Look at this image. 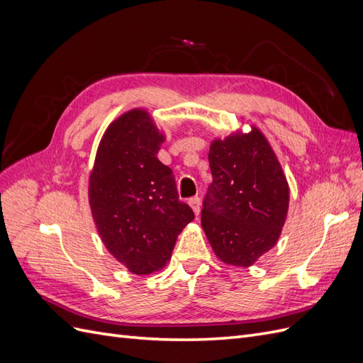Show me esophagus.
Listing matches in <instances>:
<instances>
[{"instance_id":"esophagus-1","label":"esophagus","mask_w":363,"mask_h":363,"mask_svg":"<svg viewBox=\"0 0 363 363\" xmlns=\"http://www.w3.org/2000/svg\"><path fill=\"white\" fill-rule=\"evenodd\" d=\"M189 206L192 207V211H194V213L196 215V216H199L200 215V211H201V201H200V199H199V196H194V199H191L189 200Z\"/></svg>"}]
</instances>
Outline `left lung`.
<instances>
[{
	"mask_svg": "<svg viewBox=\"0 0 363 363\" xmlns=\"http://www.w3.org/2000/svg\"><path fill=\"white\" fill-rule=\"evenodd\" d=\"M212 183L203 203L201 225L219 260L251 267L281 233L289 186L276 152L262 131L213 139L208 150Z\"/></svg>",
	"mask_w": 363,
	"mask_h": 363,
	"instance_id": "left-lung-1",
	"label": "left lung"
}]
</instances>
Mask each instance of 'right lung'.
I'll return each instance as SVG.
<instances>
[{
    "mask_svg": "<svg viewBox=\"0 0 363 363\" xmlns=\"http://www.w3.org/2000/svg\"><path fill=\"white\" fill-rule=\"evenodd\" d=\"M164 135L144 108L107 127L89 175V206L107 251L138 276L167 265L194 219L179 200L172 171L157 159Z\"/></svg>",
    "mask_w": 363,
    "mask_h": 363,
    "instance_id": "obj_1",
    "label": "right lung"
}]
</instances>
